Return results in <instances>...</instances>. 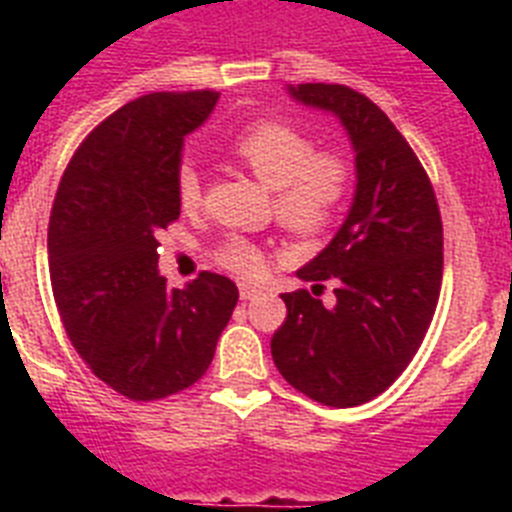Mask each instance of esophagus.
<instances>
[{
  "mask_svg": "<svg viewBox=\"0 0 512 512\" xmlns=\"http://www.w3.org/2000/svg\"><path fill=\"white\" fill-rule=\"evenodd\" d=\"M238 289H241V300H256V297L261 295L259 287H253V284H246V282H243Z\"/></svg>",
  "mask_w": 512,
  "mask_h": 512,
  "instance_id": "esophagus-1",
  "label": "esophagus"
}]
</instances>
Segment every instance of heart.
Listing matches in <instances>:
<instances>
[{"label": "heart", "instance_id": "b5f03b06", "mask_svg": "<svg viewBox=\"0 0 512 512\" xmlns=\"http://www.w3.org/2000/svg\"><path fill=\"white\" fill-rule=\"evenodd\" d=\"M230 153L246 169L274 189L279 220L302 233H318L336 217L351 182V171L336 151H318V143L284 122H256L230 143ZM176 202L182 210H197L202 202V179L192 161L179 164L174 174ZM212 259L238 277H259L266 266L264 248L246 235H228Z\"/></svg>", "mask_w": 512, "mask_h": 512}]
</instances>
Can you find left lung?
I'll return each mask as SVG.
<instances>
[{
  "label": "left lung",
  "instance_id": "8db88e82",
  "mask_svg": "<svg viewBox=\"0 0 512 512\" xmlns=\"http://www.w3.org/2000/svg\"><path fill=\"white\" fill-rule=\"evenodd\" d=\"M336 112L356 151V197L336 238L297 271L312 292L282 295L287 318L271 356L297 392L328 408L382 395L418 354L438 305L443 223L436 192L410 143L361 92L343 84L289 89ZM337 284V307L317 300Z\"/></svg>",
  "mask_w": 512,
  "mask_h": 512
}]
</instances>
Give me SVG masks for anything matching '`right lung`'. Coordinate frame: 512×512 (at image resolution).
Returning <instances> with one entry per match:
<instances>
[{
	"label": "right lung",
	"mask_w": 512,
	"mask_h": 512,
	"mask_svg": "<svg viewBox=\"0 0 512 512\" xmlns=\"http://www.w3.org/2000/svg\"><path fill=\"white\" fill-rule=\"evenodd\" d=\"M217 92L133 99L81 140L48 223L53 300L79 356L122 397L153 402L200 382L238 302L223 274L187 289L158 277V230L179 217L174 174L184 135Z\"/></svg>",
	"instance_id": "right-lung-1"
}]
</instances>
